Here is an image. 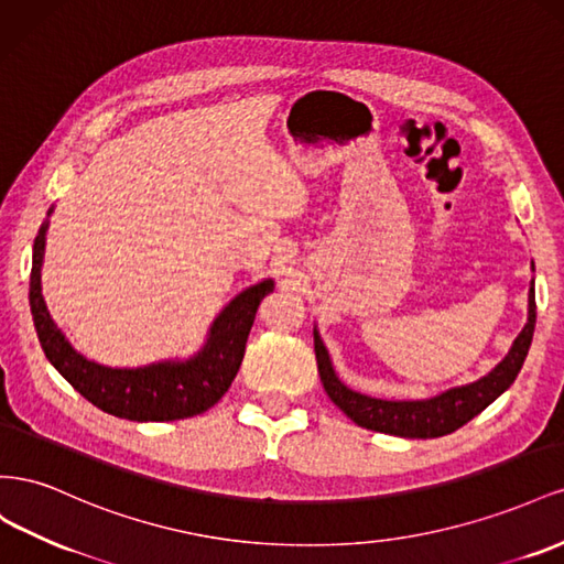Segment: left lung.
<instances>
[{"mask_svg": "<svg viewBox=\"0 0 564 564\" xmlns=\"http://www.w3.org/2000/svg\"><path fill=\"white\" fill-rule=\"evenodd\" d=\"M534 324H536V300H534V281H532V288H529V321L522 328V333L518 335V340L512 343L508 357L481 380L463 384V388H454L425 401H384V399H373L359 392H351L340 380H337L328 359V351L324 343L318 340L316 333H314V351H316L318 376H321V382H324V390L328 392L333 404L347 417H351L359 427L384 432V434H397V437H409V440H430V437H444V434L456 432L458 427L473 421L477 413L485 411L496 397H501L510 388L527 359L529 345H532Z\"/></svg>", "mask_w": 564, "mask_h": 564, "instance_id": "1", "label": "left lung"}]
</instances>
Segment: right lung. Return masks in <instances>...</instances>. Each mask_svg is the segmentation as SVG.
Here are the masks:
<instances>
[{
  "label": "right lung",
  "mask_w": 564,
  "mask_h": 564,
  "mask_svg": "<svg viewBox=\"0 0 564 564\" xmlns=\"http://www.w3.org/2000/svg\"><path fill=\"white\" fill-rule=\"evenodd\" d=\"M46 227L50 219H44L32 246L30 312L40 345L56 371L96 409L137 423L180 421L215 406L231 388L243 361L257 307L273 291V281L257 283L231 300L229 307L217 316L210 340L196 359L186 364H153L147 368H108L79 357L61 330H56L44 307L40 269Z\"/></svg>",
  "instance_id": "1"
}]
</instances>
